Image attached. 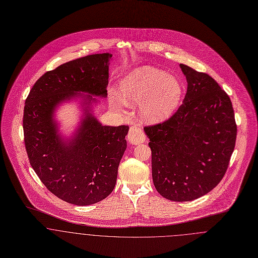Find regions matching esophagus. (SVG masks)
I'll list each match as a JSON object with an SVG mask.
<instances>
[{"instance_id": "34e87169", "label": "esophagus", "mask_w": 258, "mask_h": 258, "mask_svg": "<svg viewBox=\"0 0 258 258\" xmlns=\"http://www.w3.org/2000/svg\"><path fill=\"white\" fill-rule=\"evenodd\" d=\"M127 140L130 143H133V144H140V143H144L145 135L140 126L134 124L130 128V132L127 135Z\"/></svg>"}]
</instances>
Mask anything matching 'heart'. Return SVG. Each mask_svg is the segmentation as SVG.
I'll list each match as a JSON object with an SVG mask.
<instances>
[{"instance_id": "1", "label": "heart", "mask_w": 258, "mask_h": 258, "mask_svg": "<svg viewBox=\"0 0 258 258\" xmlns=\"http://www.w3.org/2000/svg\"><path fill=\"white\" fill-rule=\"evenodd\" d=\"M119 92L125 104H142V115L145 120L159 122L166 119L178 107L182 87L166 72L144 66L133 70L121 80ZM114 100L121 103L116 98Z\"/></svg>"}]
</instances>
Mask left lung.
Listing matches in <instances>:
<instances>
[{
  "mask_svg": "<svg viewBox=\"0 0 258 258\" xmlns=\"http://www.w3.org/2000/svg\"><path fill=\"white\" fill-rule=\"evenodd\" d=\"M187 79L182 105L167 120L144 126L153 184L164 198L195 200L223 179L236 140L228 94L208 74L180 64Z\"/></svg>",
  "mask_w": 258,
  "mask_h": 258,
  "instance_id": "left-lung-1",
  "label": "left lung"
}]
</instances>
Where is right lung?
I'll use <instances>...</instances> for the list:
<instances>
[{
	"label": "right lung",
	"mask_w": 258,
	"mask_h": 258,
	"mask_svg": "<svg viewBox=\"0 0 258 258\" xmlns=\"http://www.w3.org/2000/svg\"><path fill=\"white\" fill-rule=\"evenodd\" d=\"M112 56L92 54L47 71L26 100L23 126L29 163L52 194L77 206L98 203L113 192L126 149L128 125H102L91 109L98 102L93 96L107 97ZM76 96L84 100V117L76 135L64 140L57 134L54 111Z\"/></svg>",
	"instance_id": "add662e5"
}]
</instances>
